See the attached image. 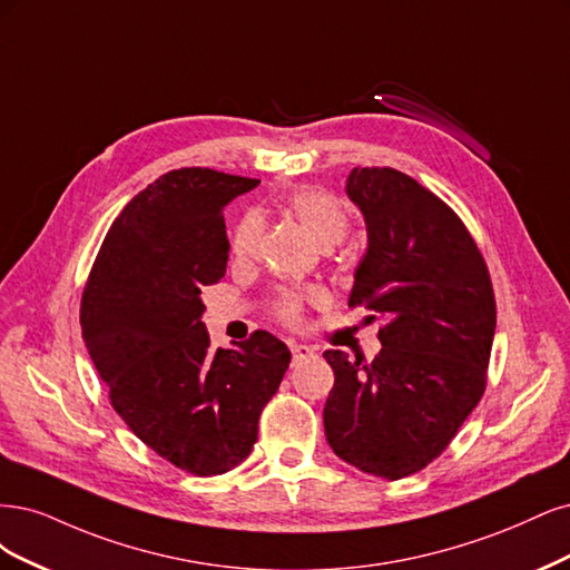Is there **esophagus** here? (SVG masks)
I'll return each instance as SVG.
<instances>
[{"instance_id": "1", "label": "esophagus", "mask_w": 570, "mask_h": 570, "mask_svg": "<svg viewBox=\"0 0 570 570\" xmlns=\"http://www.w3.org/2000/svg\"><path fill=\"white\" fill-rule=\"evenodd\" d=\"M291 353H293V364H301V362H305V360L317 355L315 347L303 345V343H293V345H291Z\"/></svg>"}]
</instances>
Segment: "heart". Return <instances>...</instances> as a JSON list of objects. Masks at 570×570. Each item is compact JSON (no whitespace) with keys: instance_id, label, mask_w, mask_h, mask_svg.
Here are the masks:
<instances>
[{"instance_id":"1","label":"heart","mask_w":570,"mask_h":570,"mask_svg":"<svg viewBox=\"0 0 570 570\" xmlns=\"http://www.w3.org/2000/svg\"><path fill=\"white\" fill-rule=\"evenodd\" d=\"M286 208L322 248H332L341 244L347 234V210L343 206V200L332 191H324L320 187H303L286 198ZM261 234H263L261 215L258 213L244 215L238 219V225L232 234L234 255H238V258H248V255L255 250V246H258ZM309 296H315V293H307V298ZM303 298H305L303 293L286 291L277 303V312L282 315V320L296 322L301 315Z\"/></svg>"}]
</instances>
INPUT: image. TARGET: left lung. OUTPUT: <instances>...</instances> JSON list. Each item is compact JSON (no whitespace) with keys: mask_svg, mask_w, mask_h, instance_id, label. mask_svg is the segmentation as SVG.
Instances as JSON below:
<instances>
[{"mask_svg":"<svg viewBox=\"0 0 570 570\" xmlns=\"http://www.w3.org/2000/svg\"><path fill=\"white\" fill-rule=\"evenodd\" d=\"M366 225L347 305L385 324L372 362L326 351L324 433L351 466L397 481L440 456L485 391L494 293L479 246L443 200L393 168H353Z\"/></svg>","mask_w":570,"mask_h":570,"instance_id":"obj_1","label":"left lung"}]
</instances>
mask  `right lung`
I'll return each instance as SVG.
<instances>
[{
  "label": "right lung",
  "mask_w": 570,
  "mask_h": 570,
  "mask_svg": "<svg viewBox=\"0 0 570 570\" xmlns=\"http://www.w3.org/2000/svg\"><path fill=\"white\" fill-rule=\"evenodd\" d=\"M258 179L179 168L156 179L108 229L82 293V338L130 431L181 471L217 475L258 440L263 407L291 353L269 332L210 347L200 288L225 277L223 210Z\"/></svg>",
  "instance_id": "add662e5"
}]
</instances>
